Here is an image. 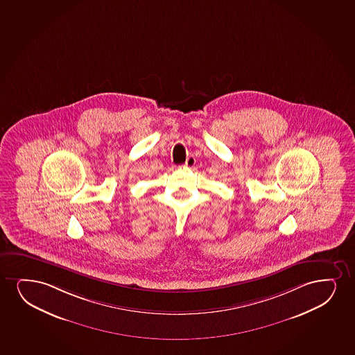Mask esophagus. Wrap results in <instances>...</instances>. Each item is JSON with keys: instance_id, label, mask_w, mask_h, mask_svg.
Segmentation results:
<instances>
[{"instance_id": "esophagus-1", "label": "esophagus", "mask_w": 355, "mask_h": 355, "mask_svg": "<svg viewBox=\"0 0 355 355\" xmlns=\"http://www.w3.org/2000/svg\"><path fill=\"white\" fill-rule=\"evenodd\" d=\"M196 157L194 156H189L187 159H186V163H184V166H186V168H192V166H194V164H196Z\"/></svg>"}]
</instances>
